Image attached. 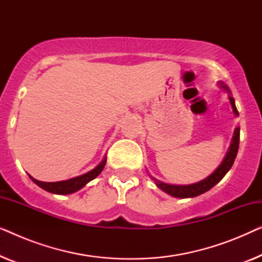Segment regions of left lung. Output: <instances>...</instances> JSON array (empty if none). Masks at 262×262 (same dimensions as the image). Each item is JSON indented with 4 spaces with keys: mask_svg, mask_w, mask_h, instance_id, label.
Here are the masks:
<instances>
[{
    "mask_svg": "<svg viewBox=\"0 0 262 262\" xmlns=\"http://www.w3.org/2000/svg\"><path fill=\"white\" fill-rule=\"evenodd\" d=\"M220 84H221V87H223L224 89H227V91L229 92L227 85H224L223 83H220ZM229 100H230V103H231V107H232V111H234V113L236 114V116H238V111L235 106L234 98H232V96H229ZM238 145H239V127H236V130L234 132V138H232V143H231L230 148H229L227 156H225V159L223 160V162H222L221 166L218 167L217 169L210 175V177H207L206 179H204V180H202V181L196 182V184H192V185H187V186L168 185V184H164V182L157 181L156 179H154V180H155V184L157 187L162 189V191H164L166 193H168V194H170L173 196H177V198H192V196L203 194V193L207 192L209 189L212 188L214 185L218 184V182H220L222 179L224 178V175L228 173L229 169H230L232 166V163H234L236 155H237Z\"/></svg>",
    "mask_w": 262,
    "mask_h": 262,
    "instance_id": "1",
    "label": "left lung"
}]
</instances>
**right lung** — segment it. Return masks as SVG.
I'll return each instance as SVG.
<instances>
[{"label": "right lung", "instance_id": "obj_1", "mask_svg": "<svg viewBox=\"0 0 262 262\" xmlns=\"http://www.w3.org/2000/svg\"><path fill=\"white\" fill-rule=\"evenodd\" d=\"M106 164V159L102 161L101 163L99 164L98 167L94 168V169L88 171L81 177L74 178V179H69V180L66 181H58V182H44V181H38L35 180L34 178H32L30 175V178L32 179V181L34 184H37L39 187H41L45 191L51 192V193H56V194H70V193H74L81 189L85 184H88L89 181H92L93 179H95L98 175L101 173L103 167Z\"/></svg>", "mask_w": 262, "mask_h": 262}]
</instances>
